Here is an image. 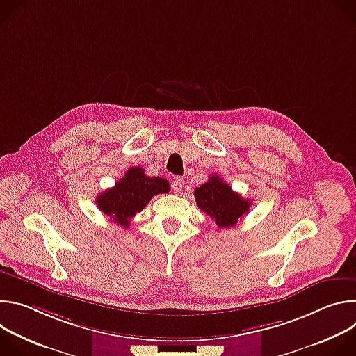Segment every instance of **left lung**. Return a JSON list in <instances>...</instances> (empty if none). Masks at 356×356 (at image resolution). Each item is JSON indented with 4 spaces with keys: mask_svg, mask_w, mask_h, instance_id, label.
Wrapping results in <instances>:
<instances>
[{
    "mask_svg": "<svg viewBox=\"0 0 356 356\" xmlns=\"http://www.w3.org/2000/svg\"><path fill=\"white\" fill-rule=\"evenodd\" d=\"M169 181L162 177H149L140 166H132L125 176L97 195V207L118 225L128 228L131 218L140 213L150 198L168 193Z\"/></svg>",
    "mask_w": 356,
    "mask_h": 356,
    "instance_id": "obj_1",
    "label": "left lung"
}]
</instances>
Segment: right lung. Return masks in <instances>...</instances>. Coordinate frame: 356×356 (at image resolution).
<instances>
[{
	"mask_svg": "<svg viewBox=\"0 0 356 356\" xmlns=\"http://www.w3.org/2000/svg\"><path fill=\"white\" fill-rule=\"evenodd\" d=\"M200 210L216 220L218 228L234 227L248 213L250 201L235 193L220 176L213 175L210 180L194 191Z\"/></svg>",
	"mask_w": 356,
	"mask_h": 356,
	"instance_id": "obj_1",
	"label": "right lung"
}]
</instances>
